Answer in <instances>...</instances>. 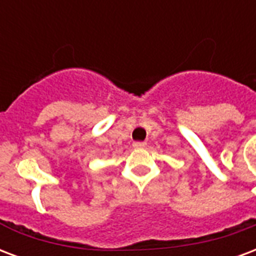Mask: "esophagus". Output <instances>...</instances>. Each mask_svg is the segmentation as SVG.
Returning <instances> with one entry per match:
<instances>
[{"instance_id":"1","label":"esophagus","mask_w":256,"mask_h":256,"mask_svg":"<svg viewBox=\"0 0 256 256\" xmlns=\"http://www.w3.org/2000/svg\"><path fill=\"white\" fill-rule=\"evenodd\" d=\"M132 148L134 149H144V148H146V142H134Z\"/></svg>"}]
</instances>
